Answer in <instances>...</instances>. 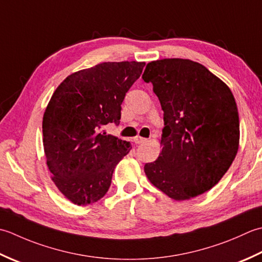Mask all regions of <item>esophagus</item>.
I'll use <instances>...</instances> for the list:
<instances>
[{
  "label": "esophagus",
  "instance_id": "1",
  "mask_svg": "<svg viewBox=\"0 0 262 262\" xmlns=\"http://www.w3.org/2000/svg\"><path fill=\"white\" fill-rule=\"evenodd\" d=\"M146 141V139L145 138H142V137H135L133 138V142L136 143V145H140V143H142V142H145Z\"/></svg>",
  "mask_w": 262,
  "mask_h": 262
}]
</instances>
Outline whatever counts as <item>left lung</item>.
I'll list each match as a JSON object with an SVG mask.
<instances>
[{"mask_svg":"<svg viewBox=\"0 0 262 262\" xmlns=\"http://www.w3.org/2000/svg\"><path fill=\"white\" fill-rule=\"evenodd\" d=\"M164 111L162 152L145 165L150 183L174 200H188L215 186L235 158L239 120L225 82L198 62L164 58L142 74Z\"/></svg>","mask_w":262,"mask_h":262,"instance_id":"1","label":"left lung"}]
</instances>
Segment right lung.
Instances as JSON below:
<instances>
[{
    "mask_svg": "<svg viewBox=\"0 0 262 262\" xmlns=\"http://www.w3.org/2000/svg\"><path fill=\"white\" fill-rule=\"evenodd\" d=\"M145 62H104L67 77L42 117V143L52 180L67 199L87 206L108 191L114 168L132 148L105 132L120 124L121 104Z\"/></svg>",
    "mask_w": 262,
    "mask_h": 262,
    "instance_id": "1",
    "label": "right lung"
}]
</instances>
